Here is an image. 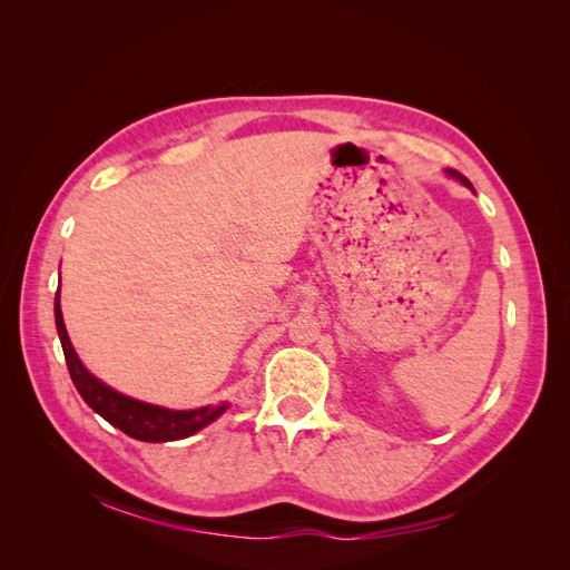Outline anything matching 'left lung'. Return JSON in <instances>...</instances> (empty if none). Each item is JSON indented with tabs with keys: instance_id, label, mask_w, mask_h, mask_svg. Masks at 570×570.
<instances>
[{
	"instance_id": "obj_1",
	"label": "left lung",
	"mask_w": 570,
	"mask_h": 570,
	"mask_svg": "<svg viewBox=\"0 0 570 570\" xmlns=\"http://www.w3.org/2000/svg\"><path fill=\"white\" fill-rule=\"evenodd\" d=\"M446 174H450V176H452V178H456V180H461V183H463L465 187H471V189H473V185L469 183V178H463L461 174H456V170H452V168H446Z\"/></svg>"
}]
</instances>
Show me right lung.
<instances>
[{
	"mask_svg": "<svg viewBox=\"0 0 570 570\" xmlns=\"http://www.w3.org/2000/svg\"><path fill=\"white\" fill-rule=\"evenodd\" d=\"M55 318H57V333L63 347L66 366L71 373V381L80 396L92 411H97L101 419L109 421L114 428L124 430L126 435L142 440V442H174L195 435L197 430L216 421L223 411L228 406H204L195 411H170L164 406H154L130 400V396L120 394L105 383H99L97 377L80 364V358L73 350L71 340H68L63 316H61V304H59V289L55 299Z\"/></svg>",
	"mask_w": 570,
	"mask_h": 570,
	"instance_id": "1",
	"label": "right lung"
}]
</instances>
